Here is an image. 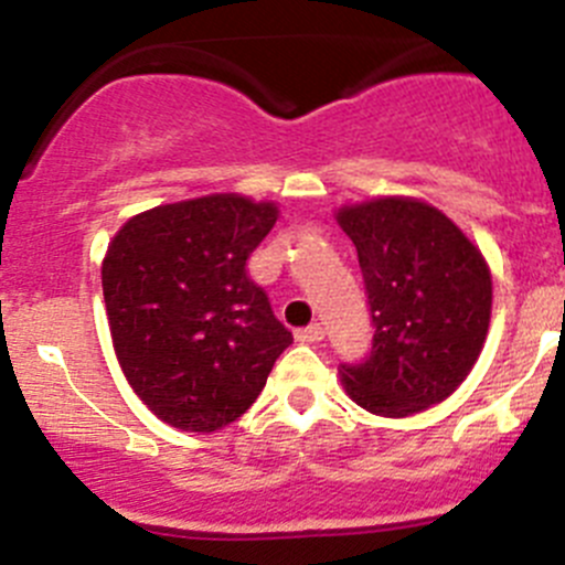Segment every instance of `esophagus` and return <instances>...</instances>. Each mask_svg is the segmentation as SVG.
<instances>
[{
	"instance_id": "esophagus-1",
	"label": "esophagus",
	"mask_w": 565,
	"mask_h": 565,
	"mask_svg": "<svg viewBox=\"0 0 565 565\" xmlns=\"http://www.w3.org/2000/svg\"><path fill=\"white\" fill-rule=\"evenodd\" d=\"M324 335L322 324H309V328H300L295 330V339L303 341V344H315V341H319Z\"/></svg>"
}]
</instances>
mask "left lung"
I'll return each mask as SVG.
<instances>
[{
  "instance_id": "obj_1",
  "label": "left lung",
  "mask_w": 565,
  "mask_h": 565,
  "mask_svg": "<svg viewBox=\"0 0 565 565\" xmlns=\"http://www.w3.org/2000/svg\"><path fill=\"white\" fill-rule=\"evenodd\" d=\"M335 221L355 243L374 322L366 361L339 369L347 396L383 418L446 402L489 333L492 273L481 248L413 196L344 204Z\"/></svg>"
}]
</instances>
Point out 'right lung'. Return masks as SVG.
Returning a JSON list of instances; mask_svg holds the SVG:
<instances>
[{
  "instance_id": "1",
  "label": "right lung",
  "mask_w": 565,
  "mask_h": 565,
  "mask_svg": "<svg viewBox=\"0 0 565 565\" xmlns=\"http://www.w3.org/2000/svg\"><path fill=\"white\" fill-rule=\"evenodd\" d=\"M276 202L210 193L119 226L100 267L108 330L136 396L182 431L230 426L292 344L246 262Z\"/></svg>"
}]
</instances>
